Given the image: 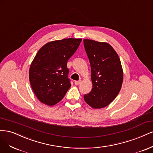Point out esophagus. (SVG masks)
<instances>
[{"instance_id": "1", "label": "esophagus", "mask_w": 153, "mask_h": 153, "mask_svg": "<svg viewBox=\"0 0 153 153\" xmlns=\"http://www.w3.org/2000/svg\"><path fill=\"white\" fill-rule=\"evenodd\" d=\"M81 80H79V81H75V85H76V86H78V85H79L80 84H81Z\"/></svg>"}]
</instances>
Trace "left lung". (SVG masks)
Segmentation results:
<instances>
[{
	"instance_id": "1",
	"label": "left lung",
	"mask_w": 153,
	"mask_h": 153,
	"mask_svg": "<svg viewBox=\"0 0 153 153\" xmlns=\"http://www.w3.org/2000/svg\"><path fill=\"white\" fill-rule=\"evenodd\" d=\"M83 42L93 84L91 91L84 95V99L93 109H101L109 105L120 91L123 81L121 61L109 44L90 39Z\"/></svg>"
}]
</instances>
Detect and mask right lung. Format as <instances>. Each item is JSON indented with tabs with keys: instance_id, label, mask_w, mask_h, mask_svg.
Returning <instances> with one entry per match:
<instances>
[{
	"instance_id": "add662e5",
	"label": "right lung",
	"mask_w": 153,
	"mask_h": 153,
	"mask_svg": "<svg viewBox=\"0 0 153 153\" xmlns=\"http://www.w3.org/2000/svg\"><path fill=\"white\" fill-rule=\"evenodd\" d=\"M81 41L68 38L51 41L37 53L29 69V81L41 103L50 106L56 104L71 88L67 63Z\"/></svg>"
}]
</instances>
